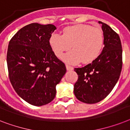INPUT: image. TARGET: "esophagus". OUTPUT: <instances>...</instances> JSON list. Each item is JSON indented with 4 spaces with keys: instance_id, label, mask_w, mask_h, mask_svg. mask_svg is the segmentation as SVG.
Listing matches in <instances>:
<instances>
[{
    "instance_id": "esophagus-1",
    "label": "esophagus",
    "mask_w": 130,
    "mask_h": 130,
    "mask_svg": "<svg viewBox=\"0 0 130 130\" xmlns=\"http://www.w3.org/2000/svg\"><path fill=\"white\" fill-rule=\"evenodd\" d=\"M66 70H72L74 69V68H73V67L69 66V65H68V64H66Z\"/></svg>"
}]
</instances>
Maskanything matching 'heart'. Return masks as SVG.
<instances>
[{"instance_id": "1", "label": "heart", "mask_w": 130, "mask_h": 130, "mask_svg": "<svg viewBox=\"0 0 130 130\" xmlns=\"http://www.w3.org/2000/svg\"><path fill=\"white\" fill-rule=\"evenodd\" d=\"M49 42L54 53L58 57L69 50L72 46V51L61 57L64 62L76 64L81 61L83 64H88L97 58L101 52L104 35L99 28L78 24L65 28L62 35L53 33Z\"/></svg>"}]
</instances>
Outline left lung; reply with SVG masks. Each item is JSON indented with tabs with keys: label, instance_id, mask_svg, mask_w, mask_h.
Segmentation results:
<instances>
[{
	"label": "left lung",
	"instance_id": "1",
	"mask_svg": "<svg viewBox=\"0 0 130 130\" xmlns=\"http://www.w3.org/2000/svg\"><path fill=\"white\" fill-rule=\"evenodd\" d=\"M104 34L102 53L92 63L75 68L78 76L74 86L77 99L86 104L104 100L118 81L122 68V48L118 34L110 26L99 21Z\"/></svg>",
	"mask_w": 130,
	"mask_h": 130
}]
</instances>
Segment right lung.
<instances>
[{"label": "right lung", "mask_w": 130, "mask_h": 130, "mask_svg": "<svg viewBox=\"0 0 130 130\" xmlns=\"http://www.w3.org/2000/svg\"><path fill=\"white\" fill-rule=\"evenodd\" d=\"M56 29L53 24L32 23L20 29L9 42L6 62L10 81L18 95L33 106L53 100L56 86L66 72L50 45Z\"/></svg>", "instance_id": "1"}]
</instances>
